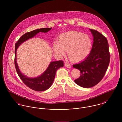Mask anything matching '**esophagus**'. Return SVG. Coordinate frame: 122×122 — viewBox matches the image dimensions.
<instances>
[{"instance_id": "34e87169", "label": "esophagus", "mask_w": 122, "mask_h": 122, "mask_svg": "<svg viewBox=\"0 0 122 122\" xmlns=\"http://www.w3.org/2000/svg\"><path fill=\"white\" fill-rule=\"evenodd\" d=\"M65 66L66 67H67L68 68H70L71 67V65L69 64V63H65Z\"/></svg>"}]
</instances>
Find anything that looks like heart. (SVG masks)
I'll use <instances>...</instances> for the list:
<instances>
[{
	"label": "heart",
	"instance_id": "b5f03b06",
	"mask_svg": "<svg viewBox=\"0 0 122 122\" xmlns=\"http://www.w3.org/2000/svg\"><path fill=\"white\" fill-rule=\"evenodd\" d=\"M92 45L88 35L76 31H71L59 36L58 43L53 44L54 52L60 56L67 51L70 60L77 62L85 60L91 52Z\"/></svg>",
	"mask_w": 122,
	"mask_h": 122
}]
</instances>
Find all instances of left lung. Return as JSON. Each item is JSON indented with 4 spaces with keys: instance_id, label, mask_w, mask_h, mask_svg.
<instances>
[{
    "instance_id": "8db88e82",
    "label": "left lung",
    "mask_w": 122,
    "mask_h": 122,
    "mask_svg": "<svg viewBox=\"0 0 122 122\" xmlns=\"http://www.w3.org/2000/svg\"><path fill=\"white\" fill-rule=\"evenodd\" d=\"M90 30L93 36L91 52L83 61L73 65L81 73L80 77L75 80V82L84 88L93 87L102 80L108 67L110 57L106 37L96 30Z\"/></svg>"
}]
</instances>
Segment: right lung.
Here are the masks:
<instances>
[{
    "instance_id": "right-lung-1",
    "label": "right lung",
    "mask_w": 122,
    "mask_h": 122,
    "mask_svg": "<svg viewBox=\"0 0 122 122\" xmlns=\"http://www.w3.org/2000/svg\"><path fill=\"white\" fill-rule=\"evenodd\" d=\"M51 29L52 28H44L27 32L22 35L15 43V64L18 75L28 87L36 91H44L51 87L55 78L56 72L58 69L63 66V61H59L51 62L47 69L41 75L35 78H30L23 75L19 69L16 61V50L24 41L34 37L39 32H47Z\"/></svg>"
}]
</instances>
